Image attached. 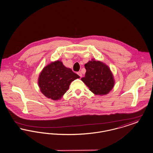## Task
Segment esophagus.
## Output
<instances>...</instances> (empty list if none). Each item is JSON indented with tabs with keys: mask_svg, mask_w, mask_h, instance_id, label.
I'll use <instances>...</instances> for the list:
<instances>
[{
	"mask_svg": "<svg viewBox=\"0 0 153 153\" xmlns=\"http://www.w3.org/2000/svg\"><path fill=\"white\" fill-rule=\"evenodd\" d=\"M77 74L80 77H82V74H81V72H77Z\"/></svg>",
	"mask_w": 153,
	"mask_h": 153,
	"instance_id": "esophagus-1",
	"label": "esophagus"
}]
</instances>
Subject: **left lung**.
<instances>
[{
    "mask_svg": "<svg viewBox=\"0 0 153 153\" xmlns=\"http://www.w3.org/2000/svg\"><path fill=\"white\" fill-rule=\"evenodd\" d=\"M86 73L81 79L95 95H106L113 88L114 81L109 68L105 63L92 59L85 64Z\"/></svg>",
    "mask_w": 153,
    "mask_h": 153,
    "instance_id": "1",
    "label": "left lung"
}]
</instances>
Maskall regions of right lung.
I'll return each mask as SVG.
<instances>
[{"label": "right lung", "mask_w": 153, "mask_h": 153, "mask_svg": "<svg viewBox=\"0 0 153 153\" xmlns=\"http://www.w3.org/2000/svg\"><path fill=\"white\" fill-rule=\"evenodd\" d=\"M80 76L67 68L61 61L48 64L41 72L38 84L41 92L48 98L60 99L69 89L72 81Z\"/></svg>", "instance_id": "right-lung-1"}]
</instances>
